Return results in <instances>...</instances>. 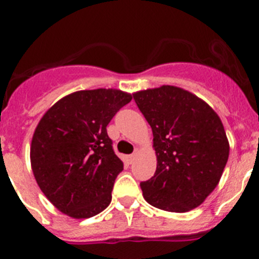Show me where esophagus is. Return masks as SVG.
Here are the masks:
<instances>
[{
	"label": "esophagus",
	"instance_id": "obj_1",
	"mask_svg": "<svg viewBox=\"0 0 259 259\" xmlns=\"http://www.w3.org/2000/svg\"><path fill=\"white\" fill-rule=\"evenodd\" d=\"M138 151H139V149H135L134 153L130 154V155H126V161H127V163H130V164L133 163V160H134V158H135V155H137Z\"/></svg>",
	"mask_w": 259,
	"mask_h": 259
}]
</instances>
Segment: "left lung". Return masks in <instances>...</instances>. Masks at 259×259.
<instances>
[{"instance_id": "1", "label": "left lung", "mask_w": 259, "mask_h": 259, "mask_svg": "<svg viewBox=\"0 0 259 259\" xmlns=\"http://www.w3.org/2000/svg\"><path fill=\"white\" fill-rule=\"evenodd\" d=\"M153 130L154 177L140 183L153 207L184 213L202 204L218 185L229 143L215 111L194 94L163 85L133 94Z\"/></svg>"}]
</instances>
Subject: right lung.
Here are the masks:
<instances>
[{"label": "right lung", "mask_w": 259, "mask_h": 259, "mask_svg": "<svg viewBox=\"0 0 259 259\" xmlns=\"http://www.w3.org/2000/svg\"><path fill=\"white\" fill-rule=\"evenodd\" d=\"M132 99L116 89L81 90L60 99L41 117L31 142V166L40 189L61 213L90 218L110 204L124 164L106 126Z\"/></svg>", "instance_id": "1"}]
</instances>
